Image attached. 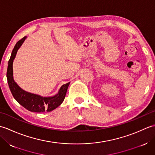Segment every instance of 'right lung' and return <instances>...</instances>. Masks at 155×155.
Returning <instances> with one entry per match:
<instances>
[{"instance_id": "right-lung-1", "label": "right lung", "mask_w": 155, "mask_h": 155, "mask_svg": "<svg viewBox=\"0 0 155 155\" xmlns=\"http://www.w3.org/2000/svg\"><path fill=\"white\" fill-rule=\"evenodd\" d=\"M26 38L27 37H23L21 40L16 42L8 61L6 78L9 88L15 99L28 110L35 113L51 112L60 106L63 102L70 83L62 85L58 93L52 97H42L41 95L28 93L22 89L16 84L13 78L12 64L18 48L21 47Z\"/></svg>"}]
</instances>
